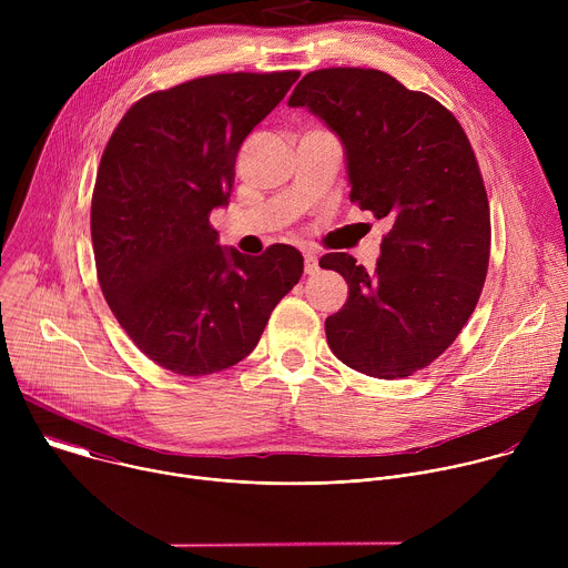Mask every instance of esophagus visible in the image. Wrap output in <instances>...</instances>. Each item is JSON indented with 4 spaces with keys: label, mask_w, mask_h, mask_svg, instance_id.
<instances>
[{
    "label": "esophagus",
    "mask_w": 568,
    "mask_h": 568,
    "mask_svg": "<svg viewBox=\"0 0 568 568\" xmlns=\"http://www.w3.org/2000/svg\"><path fill=\"white\" fill-rule=\"evenodd\" d=\"M303 270H305V274H316L318 272V261H316V256L312 254V252H303Z\"/></svg>",
    "instance_id": "esophagus-1"
}]
</instances>
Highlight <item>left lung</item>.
Returning a JSON list of instances; mask_svg holds the SVG:
<instances>
[{
  "instance_id": "left-lung-1",
  "label": "left lung",
  "mask_w": 568,
  "mask_h": 568,
  "mask_svg": "<svg viewBox=\"0 0 568 568\" xmlns=\"http://www.w3.org/2000/svg\"><path fill=\"white\" fill-rule=\"evenodd\" d=\"M290 105L339 134L351 202L390 226L375 272L351 254L321 256L348 283L326 318L328 346L364 375L409 377L454 344L488 274L490 204L469 139L434 97L379 69L310 71Z\"/></svg>"
}]
</instances>
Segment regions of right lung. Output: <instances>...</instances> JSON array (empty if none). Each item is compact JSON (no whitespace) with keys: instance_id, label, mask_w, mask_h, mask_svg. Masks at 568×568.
<instances>
[{"instance_id":"1","label":"right lung","mask_w":568,"mask_h":568,"mask_svg":"<svg viewBox=\"0 0 568 568\" xmlns=\"http://www.w3.org/2000/svg\"><path fill=\"white\" fill-rule=\"evenodd\" d=\"M298 75L215 73L152 92L103 150L92 195L99 285L161 368L202 377L245 359L303 274L294 247L278 242L256 258L226 252L209 222L229 200L242 141Z\"/></svg>"}]
</instances>
